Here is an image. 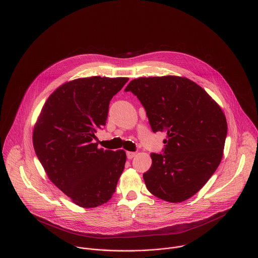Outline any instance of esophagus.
<instances>
[{
    "label": "esophagus",
    "instance_id": "esophagus-1",
    "mask_svg": "<svg viewBox=\"0 0 258 258\" xmlns=\"http://www.w3.org/2000/svg\"><path fill=\"white\" fill-rule=\"evenodd\" d=\"M127 158L128 159H132L133 157H135V155H136V152H131V151H127Z\"/></svg>",
    "mask_w": 258,
    "mask_h": 258
}]
</instances>
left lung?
I'll return each instance as SVG.
<instances>
[{
	"label": "left lung",
	"mask_w": 258,
	"mask_h": 258,
	"mask_svg": "<svg viewBox=\"0 0 258 258\" xmlns=\"http://www.w3.org/2000/svg\"><path fill=\"white\" fill-rule=\"evenodd\" d=\"M125 91L137 96L152 131L166 133L164 153H151V167L143 174L147 189L169 203L189 199L222 160L227 121L221 107L184 77L139 78Z\"/></svg>",
	"instance_id": "8db88e82"
}]
</instances>
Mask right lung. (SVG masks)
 I'll return each mask as SVG.
<instances>
[{"mask_svg": "<svg viewBox=\"0 0 258 258\" xmlns=\"http://www.w3.org/2000/svg\"><path fill=\"white\" fill-rule=\"evenodd\" d=\"M128 81L67 82L48 97L34 125L33 146L48 178L82 208L107 203L124 170L126 152L99 148L94 139L106 125L111 99Z\"/></svg>", "mask_w": 258, "mask_h": 258, "instance_id": "obj_1", "label": "right lung"}]
</instances>
